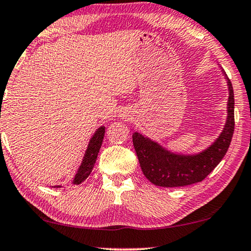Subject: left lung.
Here are the masks:
<instances>
[{
    "instance_id": "8db88e82",
    "label": "left lung",
    "mask_w": 251,
    "mask_h": 251,
    "mask_svg": "<svg viewBox=\"0 0 251 251\" xmlns=\"http://www.w3.org/2000/svg\"><path fill=\"white\" fill-rule=\"evenodd\" d=\"M227 118L223 132L211 147L195 155L175 154L138 133L133 134L134 149L147 179L160 187L196 184L207 177L221 162L230 147L234 130V96L229 78Z\"/></svg>"
}]
</instances>
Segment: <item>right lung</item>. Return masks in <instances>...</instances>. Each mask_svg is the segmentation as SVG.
<instances>
[{
	"instance_id": "right-lung-1",
	"label": "right lung",
	"mask_w": 251,
	"mask_h": 251,
	"mask_svg": "<svg viewBox=\"0 0 251 251\" xmlns=\"http://www.w3.org/2000/svg\"><path fill=\"white\" fill-rule=\"evenodd\" d=\"M103 135H104V127L101 126L100 128L96 130V133L93 134L91 140H90L88 149L87 151H85L84 158L82 160V163L80 168H78L75 177H74L73 182L75 185L83 182L85 179L89 177V175L91 174L93 166H95L96 163L97 156H98L99 150L101 148Z\"/></svg>"
}]
</instances>
